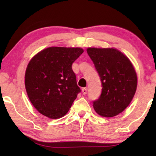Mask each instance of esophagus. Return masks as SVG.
<instances>
[{
    "label": "esophagus",
    "instance_id": "34e87169",
    "mask_svg": "<svg viewBox=\"0 0 156 156\" xmlns=\"http://www.w3.org/2000/svg\"><path fill=\"white\" fill-rule=\"evenodd\" d=\"M82 93H83V94H86L87 93V88H86V87L83 88L82 89Z\"/></svg>",
    "mask_w": 156,
    "mask_h": 156
}]
</instances>
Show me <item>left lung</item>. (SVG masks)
Segmentation results:
<instances>
[{"mask_svg":"<svg viewBox=\"0 0 156 156\" xmlns=\"http://www.w3.org/2000/svg\"><path fill=\"white\" fill-rule=\"evenodd\" d=\"M101 81L102 91L93 101L96 112L113 117L129 105L137 88V75L128 57L114 48H87Z\"/></svg>","mask_w":156,"mask_h":156,"instance_id":"obj_1","label":"left lung"}]
</instances>
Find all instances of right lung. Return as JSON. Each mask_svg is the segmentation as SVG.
Instances as JSON below:
<instances>
[{
  "label": "right lung",
  "instance_id": "obj_1",
  "mask_svg": "<svg viewBox=\"0 0 156 156\" xmlns=\"http://www.w3.org/2000/svg\"><path fill=\"white\" fill-rule=\"evenodd\" d=\"M83 52L80 48L51 47L30 61L25 75V89L40 114L57 119L71 108L81 91L72 65Z\"/></svg>",
  "mask_w": 156,
  "mask_h": 156
}]
</instances>
